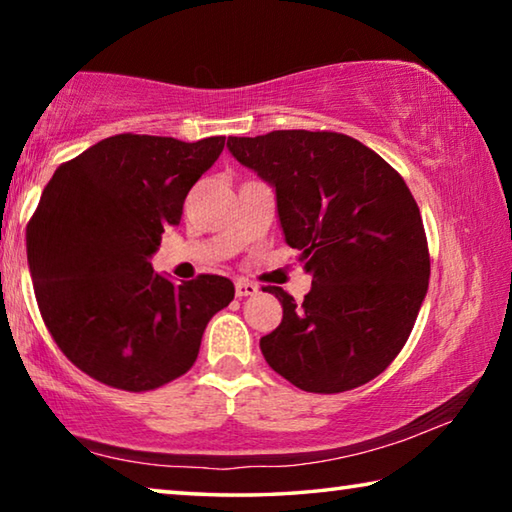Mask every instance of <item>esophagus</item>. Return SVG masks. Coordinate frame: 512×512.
Returning a JSON list of instances; mask_svg holds the SVG:
<instances>
[{"instance_id":"1","label":"esophagus","mask_w":512,"mask_h":512,"mask_svg":"<svg viewBox=\"0 0 512 512\" xmlns=\"http://www.w3.org/2000/svg\"><path fill=\"white\" fill-rule=\"evenodd\" d=\"M259 291L257 284L248 282V280H237L235 282V293L239 298H248V296H255V293Z\"/></svg>"}]
</instances>
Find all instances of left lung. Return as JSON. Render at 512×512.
<instances>
[{
  "mask_svg": "<svg viewBox=\"0 0 512 512\" xmlns=\"http://www.w3.org/2000/svg\"><path fill=\"white\" fill-rule=\"evenodd\" d=\"M244 167L275 187L284 241L300 250L311 291L282 302L262 336L268 366L307 393L352 391L404 348L429 287L422 216L404 178L354 137L273 131L228 137Z\"/></svg>",
  "mask_w": 512,
  "mask_h": 512,
  "instance_id": "obj_1",
  "label": "left lung"
}]
</instances>
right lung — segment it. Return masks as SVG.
I'll list each match as a JSON object with an SVG mask.
<instances>
[{
    "instance_id": "1",
    "label": "right lung",
    "mask_w": 512,
    "mask_h": 512,
    "mask_svg": "<svg viewBox=\"0 0 512 512\" xmlns=\"http://www.w3.org/2000/svg\"><path fill=\"white\" fill-rule=\"evenodd\" d=\"M223 144L121 133L60 164L42 192L27 225L40 314L101 384L142 393L185 375L210 318L235 298L228 277L176 284L149 262Z\"/></svg>"
}]
</instances>
